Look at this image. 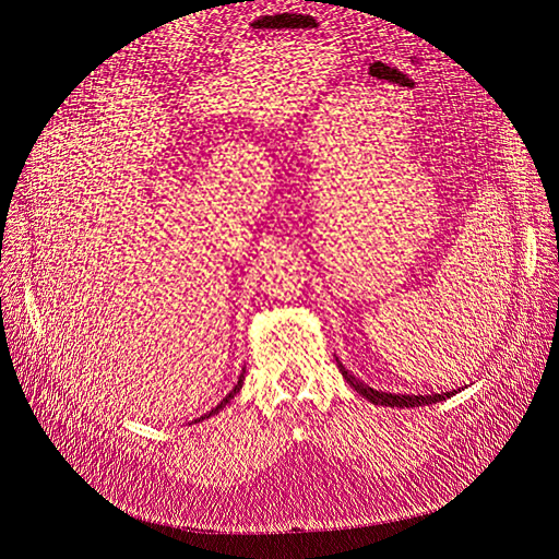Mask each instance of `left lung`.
<instances>
[{"instance_id": "1", "label": "left lung", "mask_w": 559, "mask_h": 559, "mask_svg": "<svg viewBox=\"0 0 559 559\" xmlns=\"http://www.w3.org/2000/svg\"><path fill=\"white\" fill-rule=\"evenodd\" d=\"M337 368H340V373L344 376V380L361 395V397H366L368 402H373V404H382V406H397V408H415V406H424V404H438V402H444L447 397H451V395H455L457 391H453V393H442V395H395V393H382V391H376V389H370V386H366L364 382H359V380H355L348 370L340 364V359H337Z\"/></svg>"}]
</instances>
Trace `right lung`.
<instances>
[{
	"label": "right lung",
	"instance_id": "right-lung-1",
	"mask_svg": "<svg viewBox=\"0 0 559 559\" xmlns=\"http://www.w3.org/2000/svg\"><path fill=\"white\" fill-rule=\"evenodd\" d=\"M241 384H243V373H241V376H239V380H237V384H235V389H233V391H230V393H228V395H226V397H224V400H222V402H219V404H217V406H215V408H213V411H211V413H206V415H204V417H202V419H206V417H211V415H215V413H219V411H222V408H224V406H226V404H228V402H230V400H233V397H235V395H237V393H239V389H241Z\"/></svg>",
	"mask_w": 559,
	"mask_h": 559
}]
</instances>
